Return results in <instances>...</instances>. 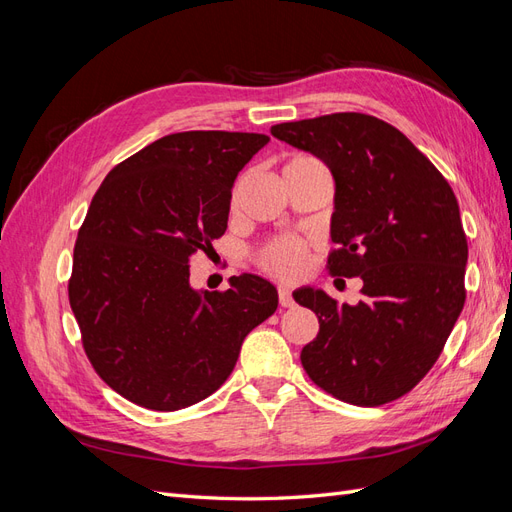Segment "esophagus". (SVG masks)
<instances>
[{
    "instance_id": "34e87169",
    "label": "esophagus",
    "mask_w": 512,
    "mask_h": 512,
    "mask_svg": "<svg viewBox=\"0 0 512 512\" xmlns=\"http://www.w3.org/2000/svg\"><path fill=\"white\" fill-rule=\"evenodd\" d=\"M280 305L282 307H292L294 299H292V292L286 286H280Z\"/></svg>"
}]
</instances>
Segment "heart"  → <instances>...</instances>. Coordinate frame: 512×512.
I'll list each match as a JSON object with an SVG mask.
<instances>
[{
	"label": "heart",
	"instance_id": "obj_1",
	"mask_svg": "<svg viewBox=\"0 0 512 512\" xmlns=\"http://www.w3.org/2000/svg\"><path fill=\"white\" fill-rule=\"evenodd\" d=\"M303 160H314L307 156H299L292 158L288 164L292 162H303ZM237 196V190H235ZM262 267H265L267 273H271L273 277H280V280H294L305 271L307 265V247L303 241L292 239V237H284L273 241L265 252H262Z\"/></svg>",
	"mask_w": 512,
	"mask_h": 512
}]
</instances>
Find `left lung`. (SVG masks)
I'll use <instances>...</instances> for the list:
<instances>
[{
  "label": "left lung",
  "mask_w": 512,
  "mask_h": 512,
  "mask_svg": "<svg viewBox=\"0 0 512 512\" xmlns=\"http://www.w3.org/2000/svg\"><path fill=\"white\" fill-rule=\"evenodd\" d=\"M271 134L314 153L335 179L329 271L361 277L365 294L339 305L320 288L294 301L320 331L301 363L322 391L354 406L406 395L438 361L466 303L468 241L451 185L391 123L333 113L277 123Z\"/></svg>",
  "instance_id": "1"
}]
</instances>
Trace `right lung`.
Wrapping results in <instances>:
<instances>
[{
    "mask_svg": "<svg viewBox=\"0 0 512 512\" xmlns=\"http://www.w3.org/2000/svg\"><path fill=\"white\" fill-rule=\"evenodd\" d=\"M265 134L194 130L158 138L106 175L74 245L70 307L98 376L132 404L173 412L215 393L243 339L277 309L243 273L194 290L190 260L228 226L239 170Z\"/></svg>",
    "mask_w": 512,
    "mask_h": 512,
    "instance_id": "obj_1",
    "label": "right lung"
}]
</instances>
